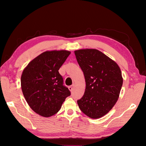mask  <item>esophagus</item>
Listing matches in <instances>:
<instances>
[{
  "mask_svg": "<svg viewBox=\"0 0 146 146\" xmlns=\"http://www.w3.org/2000/svg\"><path fill=\"white\" fill-rule=\"evenodd\" d=\"M74 86H75V85H72V86H69V87H68L69 90H70V92H72L73 90H74Z\"/></svg>",
  "mask_w": 146,
  "mask_h": 146,
  "instance_id": "1",
  "label": "esophagus"
}]
</instances>
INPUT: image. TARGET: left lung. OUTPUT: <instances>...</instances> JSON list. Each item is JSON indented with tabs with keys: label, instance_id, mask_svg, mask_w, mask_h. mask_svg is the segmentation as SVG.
Returning <instances> with one entry per match:
<instances>
[{
	"label": "left lung",
	"instance_id": "obj_1",
	"mask_svg": "<svg viewBox=\"0 0 146 146\" xmlns=\"http://www.w3.org/2000/svg\"><path fill=\"white\" fill-rule=\"evenodd\" d=\"M74 53L86 82L85 93L77 100L78 107L91 118L102 117L118 99L123 83L121 69L98 50L87 48Z\"/></svg>",
	"mask_w": 146,
	"mask_h": 146
}]
</instances>
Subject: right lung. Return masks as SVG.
<instances>
[{"mask_svg": "<svg viewBox=\"0 0 146 146\" xmlns=\"http://www.w3.org/2000/svg\"><path fill=\"white\" fill-rule=\"evenodd\" d=\"M70 54L67 50L44 52L30 61L23 70L22 91L30 107L39 115H54L70 95L58 72Z\"/></svg>", "mask_w": 146, "mask_h": 146, "instance_id": "add662e5", "label": "right lung"}]
</instances>
